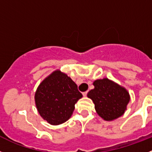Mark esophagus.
Returning a JSON list of instances; mask_svg holds the SVG:
<instances>
[{"label":"esophagus","instance_id":"esophagus-1","mask_svg":"<svg viewBox=\"0 0 152 152\" xmlns=\"http://www.w3.org/2000/svg\"><path fill=\"white\" fill-rule=\"evenodd\" d=\"M88 94V91H85V92H83V95L84 96V97H86V95H87Z\"/></svg>","mask_w":152,"mask_h":152}]
</instances>
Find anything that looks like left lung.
I'll return each mask as SVG.
<instances>
[{
	"label": "left lung",
	"instance_id": "left-lung-1",
	"mask_svg": "<svg viewBox=\"0 0 152 152\" xmlns=\"http://www.w3.org/2000/svg\"><path fill=\"white\" fill-rule=\"evenodd\" d=\"M93 85L94 88L87 96L94 103L98 115L105 121H113L123 115L130 99L127 89L108 78L97 79Z\"/></svg>",
	"mask_w": 152,
	"mask_h": 152
}]
</instances>
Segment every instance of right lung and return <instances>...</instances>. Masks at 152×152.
Masks as SVG:
<instances>
[{
	"mask_svg": "<svg viewBox=\"0 0 152 152\" xmlns=\"http://www.w3.org/2000/svg\"><path fill=\"white\" fill-rule=\"evenodd\" d=\"M82 97L71 78L56 69L41 82L34 100L39 115L49 124L59 125L71 117L75 104Z\"/></svg>",
	"mask_w": 152,
	"mask_h": 152,
	"instance_id": "1",
	"label": "right lung"
}]
</instances>
